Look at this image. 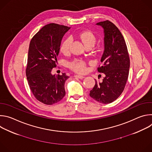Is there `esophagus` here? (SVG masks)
I'll list each match as a JSON object with an SVG mask.
<instances>
[{"mask_svg": "<svg viewBox=\"0 0 152 152\" xmlns=\"http://www.w3.org/2000/svg\"><path fill=\"white\" fill-rule=\"evenodd\" d=\"M76 77H77L79 79H83L85 77L83 76H80V75H75V76Z\"/></svg>", "mask_w": 152, "mask_h": 152, "instance_id": "obj_1", "label": "esophagus"}]
</instances>
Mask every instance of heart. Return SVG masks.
Here are the masks:
<instances>
[{
    "label": "heart",
    "mask_w": 152,
    "mask_h": 152,
    "mask_svg": "<svg viewBox=\"0 0 152 152\" xmlns=\"http://www.w3.org/2000/svg\"><path fill=\"white\" fill-rule=\"evenodd\" d=\"M79 38L83 42L85 48L88 46H93L96 42V37L94 34L90 31H83L79 34ZM72 38L69 37L65 39L62 43L61 47V51L64 55H67L70 52V48L72 45ZM69 67L73 71L83 73L86 72V63L83 61L76 59L69 63Z\"/></svg>",
    "instance_id": "b5f03b06"
}]
</instances>
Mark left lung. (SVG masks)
Masks as SVG:
<instances>
[{
	"label": "left lung",
	"mask_w": 152,
	"mask_h": 152,
	"mask_svg": "<svg viewBox=\"0 0 152 152\" xmlns=\"http://www.w3.org/2000/svg\"><path fill=\"white\" fill-rule=\"evenodd\" d=\"M103 28L104 52L101 58L99 73L105 77L102 82L96 80L90 96L103 104L115 100L123 91L129 76L130 59L125 40L118 28L109 20L96 24Z\"/></svg>",
	"instance_id": "1"
}]
</instances>
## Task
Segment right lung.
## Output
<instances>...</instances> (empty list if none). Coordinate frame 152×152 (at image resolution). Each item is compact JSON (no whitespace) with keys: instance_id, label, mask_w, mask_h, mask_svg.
<instances>
[{"instance_id":"obj_1","label":"right lung","mask_w":152,"mask_h":152,"mask_svg":"<svg viewBox=\"0 0 152 152\" xmlns=\"http://www.w3.org/2000/svg\"><path fill=\"white\" fill-rule=\"evenodd\" d=\"M70 27L50 23L32 38L28 51L26 75L35 97L46 104L59 102L66 94L64 85L69 77L66 73L52 75L63 36Z\"/></svg>"}]
</instances>
